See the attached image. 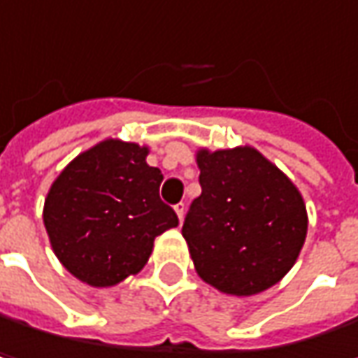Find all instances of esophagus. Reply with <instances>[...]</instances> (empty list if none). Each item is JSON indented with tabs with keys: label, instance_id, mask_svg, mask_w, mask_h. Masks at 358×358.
I'll return each mask as SVG.
<instances>
[{
	"label": "esophagus",
	"instance_id": "34e87169",
	"mask_svg": "<svg viewBox=\"0 0 358 358\" xmlns=\"http://www.w3.org/2000/svg\"><path fill=\"white\" fill-rule=\"evenodd\" d=\"M174 211H176L178 220L182 222V217H184V213H186V205H184V203H178V205H174Z\"/></svg>",
	"mask_w": 358,
	"mask_h": 358
}]
</instances>
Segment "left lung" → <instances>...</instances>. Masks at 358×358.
Segmentation results:
<instances>
[{
	"label": "left lung",
	"instance_id": "8db88e82",
	"mask_svg": "<svg viewBox=\"0 0 358 358\" xmlns=\"http://www.w3.org/2000/svg\"><path fill=\"white\" fill-rule=\"evenodd\" d=\"M196 166L201 194L182 226L196 273L234 296L278 284L307 238L299 188L252 147L201 149Z\"/></svg>",
	"mask_w": 358,
	"mask_h": 358
}]
</instances>
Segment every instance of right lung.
Instances as JSON below:
<instances>
[{
	"instance_id": "obj_1",
	"label": "right lung",
	"mask_w": 358,
	"mask_h": 358,
	"mask_svg": "<svg viewBox=\"0 0 358 358\" xmlns=\"http://www.w3.org/2000/svg\"><path fill=\"white\" fill-rule=\"evenodd\" d=\"M147 147L108 138L72 159L51 184L43 222L51 249L80 282L106 288L138 273L153 241L178 226L159 199L164 174Z\"/></svg>"
}]
</instances>
